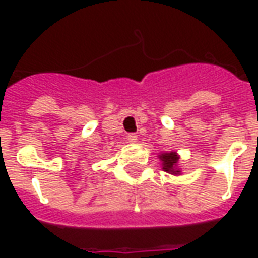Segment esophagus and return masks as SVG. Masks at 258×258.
<instances>
[{
	"label": "esophagus",
	"instance_id": "obj_1",
	"mask_svg": "<svg viewBox=\"0 0 258 258\" xmlns=\"http://www.w3.org/2000/svg\"><path fill=\"white\" fill-rule=\"evenodd\" d=\"M127 139H128L130 143H137L138 135L137 134H128V135H127Z\"/></svg>",
	"mask_w": 258,
	"mask_h": 258
}]
</instances>
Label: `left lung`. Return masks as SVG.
<instances>
[{
  "mask_svg": "<svg viewBox=\"0 0 258 258\" xmlns=\"http://www.w3.org/2000/svg\"><path fill=\"white\" fill-rule=\"evenodd\" d=\"M161 159V165L163 171L169 172L171 175H180V169L178 167L179 163V155L176 151H170V153H161L158 155Z\"/></svg>",
  "mask_w": 258,
  "mask_h": 258,
  "instance_id": "8db88e82",
  "label": "left lung"
}]
</instances>
